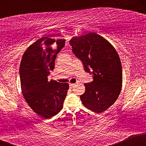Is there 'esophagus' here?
I'll use <instances>...</instances> for the list:
<instances>
[{
    "mask_svg": "<svg viewBox=\"0 0 146 146\" xmlns=\"http://www.w3.org/2000/svg\"><path fill=\"white\" fill-rule=\"evenodd\" d=\"M75 86V84H71V83L69 84L70 88H73V87H74Z\"/></svg>",
    "mask_w": 146,
    "mask_h": 146,
    "instance_id": "1",
    "label": "esophagus"
}]
</instances>
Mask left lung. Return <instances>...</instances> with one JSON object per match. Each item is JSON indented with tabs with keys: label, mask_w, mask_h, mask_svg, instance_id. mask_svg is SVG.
<instances>
[{
	"label": "left lung",
	"mask_w": 146,
	"mask_h": 146,
	"mask_svg": "<svg viewBox=\"0 0 146 146\" xmlns=\"http://www.w3.org/2000/svg\"><path fill=\"white\" fill-rule=\"evenodd\" d=\"M69 44L85 71L93 75V82L84 84L81 101L88 109L101 113L115 103L121 92L122 68L118 53L109 42L95 33L73 37Z\"/></svg>",
	"instance_id": "8db88e82"
}]
</instances>
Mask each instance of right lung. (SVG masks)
<instances>
[{"instance_id": "1", "label": "right lung", "mask_w": 146, "mask_h": 146, "mask_svg": "<svg viewBox=\"0 0 146 146\" xmlns=\"http://www.w3.org/2000/svg\"><path fill=\"white\" fill-rule=\"evenodd\" d=\"M65 40L42 37L27 48L20 65L23 96L31 109L44 119L51 118L62 110L69 88L67 83L48 81Z\"/></svg>"}]
</instances>
